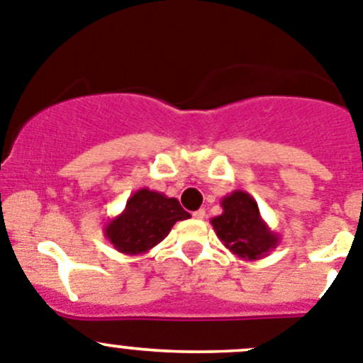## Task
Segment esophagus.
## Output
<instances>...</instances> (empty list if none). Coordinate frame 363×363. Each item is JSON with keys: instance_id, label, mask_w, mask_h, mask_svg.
<instances>
[{"instance_id": "34e87169", "label": "esophagus", "mask_w": 363, "mask_h": 363, "mask_svg": "<svg viewBox=\"0 0 363 363\" xmlns=\"http://www.w3.org/2000/svg\"><path fill=\"white\" fill-rule=\"evenodd\" d=\"M206 217V211L204 210H197L194 211V218H197V220H202V218Z\"/></svg>"}]
</instances>
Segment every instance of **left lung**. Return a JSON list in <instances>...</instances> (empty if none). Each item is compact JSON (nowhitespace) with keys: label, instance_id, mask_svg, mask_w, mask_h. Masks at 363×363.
<instances>
[{"label":"left lung","instance_id":"obj_1","mask_svg":"<svg viewBox=\"0 0 363 363\" xmlns=\"http://www.w3.org/2000/svg\"><path fill=\"white\" fill-rule=\"evenodd\" d=\"M220 206L222 213L210 222L220 242L238 259L260 260L279 246L280 235L271 231L247 191L235 189L222 197Z\"/></svg>","mask_w":363,"mask_h":363}]
</instances>
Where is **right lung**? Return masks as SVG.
Here are the masks:
<instances>
[{"instance_id":"1","label":"right lung","mask_w":363,"mask_h":363,"mask_svg":"<svg viewBox=\"0 0 363 363\" xmlns=\"http://www.w3.org/2000/svg\"><path fill=\"white\" fill-rule=\"evenodd\" d=\"M189 218L177 199L141 188L126 201L125 210L104 224V237L119 253L145 255L162 242L177 220Z\"/></svg>"}]
</instances>
